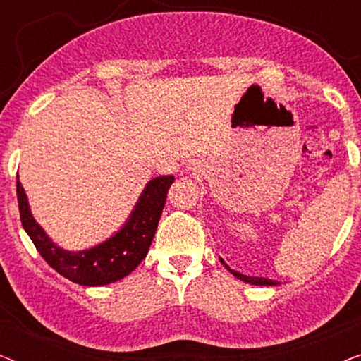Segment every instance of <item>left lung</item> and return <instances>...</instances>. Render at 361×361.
<instances>
[{
  "label": "left lung",
  "instance_id": "8db88e82",
  "mask_svg": "<svg viewBox=\"0 0 361 361\" xmlns=\"http://www.w3.org/2000/svg\"><path fill=\"white\" fill-rule=\"evenodd\" d=\"M220 261L221 263L225 264V268L230 271L231 274L235 276V278H238L240 281H245V283H248V284H255V286H278L279 283L278 281H273V279H266V278H258V276H245V274H241V273H238V271H235V269H231L228 264L225 263L224 259L220 258Z\"/></svg>",
  "mask_w": 361,
  "mask_h": 361
}]
</instances>
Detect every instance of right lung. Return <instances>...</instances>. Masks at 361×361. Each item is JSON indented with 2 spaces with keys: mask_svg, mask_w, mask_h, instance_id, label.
Masks as SVG:
<instances>
[{
  "mask_svg": "<svg viewBox=\"0 0 361 361\" xmlns=\"http://www.w3.org/2000/svg\"><path fill=\"white\" fill-rule=\"evenodd\" d=\"M172 182L174 176L151 179L120 230L92 248L71 251L54 243L51 236L37 224L29 207L26 192L18 180L16 192L23 228L47 264L72 283L80 286L116 283L136 269V266L146 258Z\"/></svg>",
  "mask_w": 361,
  "mask_h": 361,
  "instance_id": "1",
  "label": "right lung"
}]
</instances>
